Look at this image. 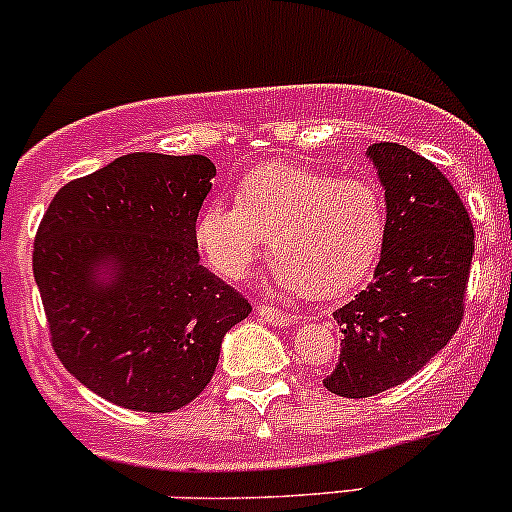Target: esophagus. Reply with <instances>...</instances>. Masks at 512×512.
I'll use <instances>...</instances> for the list:
<instances>
[{
    "mask_svg": "<svg viewBox=\"0 0 512 512\" xmlns=\"http://www.w3.org/2000/svg\"><path fill=\"white\" fill-rule=\"evenodd\" d=\"M255 312L260 314V317L265 319V322L275 324V327H289V324H294L299 319L297 314H287V312H282V309L270 307V304H257Z\"/></svg>",
    "mask_w": 512,
    "mask_h": 512,
    "instance_id": "obj_1",
    "label": "esophagus"
}]
</instances>
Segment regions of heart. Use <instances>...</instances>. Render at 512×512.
Segmentation results:
<instances>
[{
    "mask_svg": "<svg viewBox=\"0 0 512 512\" xmlns=\"http://www.w3.org/2000/svg\"><path fill=\"white\" fill-rule=\"evenodd\" d=\"M235 198L237 205H205L193 230L220 277L242 280L267 237L275 252L267 275L287 294L344 297L379 265L389 213L376 180L270 163L247 173Z\"/></svg>",
    "mask_w": 512,
    "mask_h": 512,
    "instance_id": "b5f03b06",
    "label": "heart"
}]
</instances>
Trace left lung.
Segmentation results:
<instances>
[{
    "instance_id": "left-lung-1",
    "label": "left lung",
    "mask_w": 512,
    "mask_h": 512,
    "mask_svg": "<svg viewBox=\"0 0 512 512\" xmlns=\"http://www.w3.org/2000/svg\"><path fill=\"white\" fill-rule=\"evenodd\" d=\"M366 158L384 185L389 232L374 280L334 312L342 352L327 391L366 399L404 384L456 334L473 260V223L428 158L374 143Z\"/></svg>"
}]
</instances>
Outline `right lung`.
I'll return each instance as SVG.
<instances>
[{"label": "right lung", "instance_id": "add662e5", "mask_svg": "<svg viewBox=\"0 0 512 512\" xmlns=\"http://www.w3.org/2000/svg\"><path fill=\"white\" fill-rule=\"evenodd\" d=\"M213 178L205 156L128 153L66 183L41 218L32 265L51 347L111 404L183 409L252 312L200 265L193 230Z\"/></svg>", "mask_w": 512, "mask_h": 512}]
</instances>
